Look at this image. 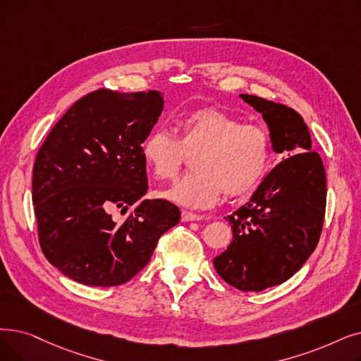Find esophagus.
<instances>
[{"instance_id":"34e87169","label":"esophagus","mask_w":361,"mask_h":361,"mask_svg":"<svg viewBox=\"0 0 361 361\" xmlns=\"http://www.w3.org/2000/svg\"><path fill=\"white\" fill-rule=\"evenodd\" d=\"M205 215H199V214H193L189 211H183L181 212V221L189 223V221H199V219H203Z\"/></svg>"}]
</instances>
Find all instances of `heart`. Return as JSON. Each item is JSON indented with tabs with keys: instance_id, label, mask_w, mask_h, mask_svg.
Listing matches in <instances>:
<instances>
[{
	"instance_id": "heart-1",
	"label": "heart",
	"mask_w": 361,
	"mask_h": 361,
	"mask_svg": "<svg viewBox=\"0 0 361 361\" xmlns=\"http://www.w3.org/2000/svg\"><path fill=\"white\" fill-rule=\"evenodd\" d=\"M178 137L164 130L150 133L142 156L152 174L171 180L195 156L193 174L178 180L164 197L187 208H209L224 195L240 197L254 192L269 171L271 142L254 123H242L233 114L202 106L184 114Z\"/></svg>"
}]
</instances>
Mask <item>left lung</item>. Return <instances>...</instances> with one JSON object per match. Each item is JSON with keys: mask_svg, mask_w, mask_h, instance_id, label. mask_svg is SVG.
<instances>
[{"mask_svg": "<svg viewBox=\"0 0 361 361\" xmlns=\"http://www.w3.org/2000/svg\"><path fill=\"white\" fill-rule=\"evenodd\" d=\"M240 97L267 123L273 150L288 158L270 171L243 207L226 216L233 242L214 265L230 286L259 292L292 277L316 249L326 211V172L300 114L250 94Z\"/></svg>", "mask_w": 361, "mask_h": 361, "instance_id": "1", "label": "left lung"}]
</instances>
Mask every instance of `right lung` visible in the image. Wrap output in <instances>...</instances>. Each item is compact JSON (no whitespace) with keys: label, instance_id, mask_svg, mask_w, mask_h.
I'll return each mask as SVG.
<instances>
[{"label":"right lung","instance_id":"right-lung-1","mask_svg":"<svg viewBox=\"0 0 361 361\" xmlns=\"http://www.w3.org/2000/svg\"><path fill=\"white\" fill-rule=\"evenodd\" d=\"M162 109L159 91L96 90L72 104L38 150V240L45 258L78 283H127L180 221L174 203L143 199L142 146ZM115 209L129 212L123 222L113 219Z\"/></svg>","mask_w":361,"mask_h":361}]
</instances>
